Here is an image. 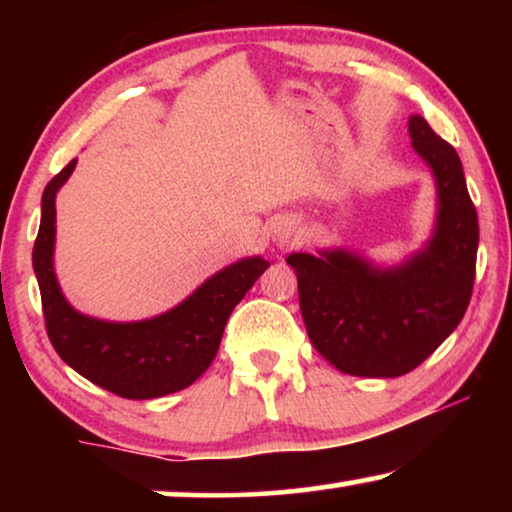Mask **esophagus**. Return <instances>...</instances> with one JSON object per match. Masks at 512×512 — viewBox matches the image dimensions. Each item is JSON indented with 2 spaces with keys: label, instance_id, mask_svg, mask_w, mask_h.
<instances>
[{
  "label": "esophagus",
  "instance_id": "1",
  "mask_svg": "<svg viewBox=\"0 0 512 512\" xmlns=\"http://www.w3.org/2000/svg\"><path fill=\"white\" fill-rule=\"evenodd\" d=\"M298 237H300V233L291 226V223H279V226L275 228V233H272V240H275L277 247H289V244H296Z\"/></svg>",
  "mask_w": 512,
  "mask_h": 512
}]
</instances>
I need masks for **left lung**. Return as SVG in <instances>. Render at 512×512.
Here are the masks:
<instances>
[{"label":"left lung","instance_id":"1","mask_svg":"<svg viewBox=\"0 0 512 512\" xmlns=\"http://www.w3.org/2000/svg\"><path fill=\"white\" fill-rule=\"evenodd\" d=\"M408 130L412 149L436 181V221L424 247L396 265H375L342 247L286 256L314 349L354 377L415 370L471 303L480 230L464 167L422 116H410Z\"/></svg>","mask_w":512,"mask_h":512}]
</instances>
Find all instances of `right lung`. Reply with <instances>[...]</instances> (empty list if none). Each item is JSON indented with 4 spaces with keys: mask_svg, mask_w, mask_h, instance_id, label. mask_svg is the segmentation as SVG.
<instances>
[{
    "mask_svg": "<svg viewBox=\"0 0 512 512\" xmlns=\"http://www.w3.org/2000/svg\"><path fill=\"white\" fill-rule=\"evenodd\" d=\"M76 158L48 181L32 265L46 331L60 359L111 394L144 401L181 391L198 380L219 352L223 328L258 277L263 256L226 265L172 310L142 321H107L74 310L55 275V195L72 177Z\"/></svg>",
    "mask_w": 512,
    "mask_h": 512,
    "instance_id": "right-lung-1",
    "label": "right lung"
}]
</instances>
